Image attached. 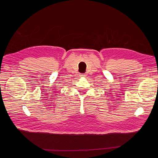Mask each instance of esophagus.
I'll use <instances>...</instances> for the list:
<instances>
[{
    "label": "esophagus",
    "mask_w": 158,
    "mask_h": 158,
    "mask_svg": "<svg viewBox=\"0 0 158 158\" xmlns=\"http://www.w3.org/2000/svg\"><path fill=\"white\" fill-rule=\"evenodd\" d=\"M80 76H81V77H85V74H81Z\"/></svg>",
    "instance_id": "obj_1"
}]
</instances>
